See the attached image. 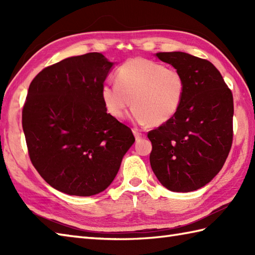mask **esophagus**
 I'll return each instance as SVG.
<instances>
[{"label":"esophagus","mask_w":255,"mask_h":255,"mask_svg":"<svg viewBox=\"0 0 255 255\" xmlns=\"http://www.w3.org/2000/svg\"><path fill=\"white\" fill-rule=\"evenodd\" d=\"M132 132L134 134V138H136V140H139V139H141V138L144 137V133H142L141 131L138 130L137 128H133L132 129Z\"/></svg>","instance_id":"34e87169"}]
</instances>
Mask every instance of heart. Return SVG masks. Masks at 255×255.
I'll list each match as a JSON object with an SVG mask.
<instances>
[{"label":"heart","instance_id":"b5f03b06","mask_svg":"<svg viewBox=\"0 0 255 255\" xmlns=\"http://www.w3.org/2000/svg\"><path fill=\"white\" fill-rule=\"evenodd\" d=\"M115 79L117 85L106 83L102 88L103 103L114 118H124L132 102L133 121L158 127L169 123L180 110L185 82L175 69L136 58L124 63Z\"/></svg>","mask_w":255,"mask_h":255}]
</instances>
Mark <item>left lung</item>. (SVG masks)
Returning a JSON list of instances; mask_svg holds the SVG:
<instances>
[{
	"label": "left lung",
	"mask_w": 255,
	"mask_h": 255,
	"mask_svg": "<svg viewBox=\"0 0 255 255\" xmlns=\"http://www.w3.org/2000/svg\"><path fill=\"white\" fill-rule=\"evenodd\" d=\"M161 61L181 72L185 93L169 123L148 132L150 164L172 192L205 186L223 169L234 139V96L218 69L185 52H158Z\"/></svg>",
	"instance_id": "left-lung-1"
}]
</instances>
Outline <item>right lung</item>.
I'll list each match as a JSON object with an SVG mask.
<instances>
[{"label":"right lung","mask_w":255,"mask_h":255,"mask_svg":"<svg viewBox=\"0 0 255 255\" xmlns=\"http://www.w3.org/2000/svg\"><path fill=\"white\" fill-rule=\"evenodd\" d=\"M100 52L45 68L29 85L21 124L32 165L53 188L92 196L111 185L134 142L102 100L113 67Z\"/></svg>","instance_id":"obj_1"}]
</instances>
